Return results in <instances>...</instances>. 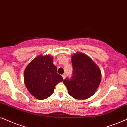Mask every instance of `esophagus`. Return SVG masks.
I'll return each instance as SVG.
<instances>
[{"label": "esophagus", "mask_w": 127, "mask_h": 127, "mask_svg": "<svg viewBox=\"0 0 127 127\" xmlns=\"http://www.w3.org/2000/svg\"><path fill=\"white\" fill-rule=\"evenodd\" d=\"M65 76H66V75H65V74H63L62 77H63V79H65Z\"/></svg>", "instance_id": "obj_1"}]
</instances>
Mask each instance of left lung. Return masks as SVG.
<instances>
[{
  "label": "left lung",
  "mask_w": 127,
  "mask_h": 127,
  "mask_svg": "<svg viewBox=\"0 0 127 127\" xmlns=\"http://www.w3.org/2000/svg\"><path fill=\"white\" fill-rule=\"evenodd\" d=\"M73 74L71 78L67 77L63 82L68 94L72 97L84 100L96 92L100 83V70L90 57L82 53L72 56Z\"/></svg>",
  "instance_id": "obj_1"
}]
</instances>
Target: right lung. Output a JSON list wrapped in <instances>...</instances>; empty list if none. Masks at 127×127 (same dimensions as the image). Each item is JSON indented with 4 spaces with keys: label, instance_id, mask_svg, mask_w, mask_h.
Returning a JSON list of instances; mask_svg holds the SVG:
<instances>
[{
    "label": "right lung",
    "instance_id": "obj_1",
    "mask_svg": "<svg viewBox=\"0 0 127 127\" xmlns=\"http://www.w3.org/2000/svg\"><path fill=\"white\" fill-rule=\"evenodd\" d=\"M24 78L28 91L39 100L49 97L55 86L63 80L49 55L39 56L32 60L25 68Z\"/></svg>",
    "mask_w": 127,
    "mask_h": 127
}]
</instances>
